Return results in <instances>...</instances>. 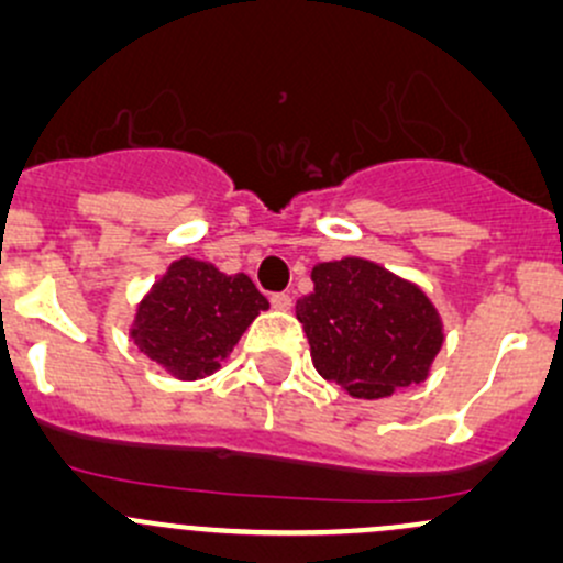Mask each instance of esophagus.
Returning <instances> with one entry per match:
<instances>
[{"label": "esophagus", "mask_w": 563, "mask_h": 563, "mask_svg": "<svg viewBox=\"0 0 563 563\" xmlns=\"http://www.w3.org/2000/svg\"><path fill=\"white\" fill-rule=\"evenodd\" d=\"M272 307L280 312H288L294 307V297L291 294H272Z\"/></svg>", "instance_id": "esophagus-1"}]
</instances>
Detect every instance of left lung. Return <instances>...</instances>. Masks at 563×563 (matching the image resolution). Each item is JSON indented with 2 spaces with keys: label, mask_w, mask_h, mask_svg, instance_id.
I'll return each instance as SVG.
<instances>
[{
  "label": "left lung",
  "mask_w": 563,
  "mask_h": 563,
  "mask_svg": "<svg viewBox=\"0 0 563 563\" xmlns=\"http://www.w3.org/2000/svg\"><path fill=\"white\" fill-rule=\"evenodd\" d=\"M310 277L316 288L297 301V318L318 375L356 399L429 377L445 329L418 283L358 256L316 264Z\"/></svg>",
  "instance_id": "1"
}]
</instances>
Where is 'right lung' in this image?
I'll list each match as a JSON object with an SVG mask.
<instances>
[{
	"mask_svg": "<svg viewBox=\"0 0 563 563\" xmlns=\"http://www.w3.org/2000/svg\"><path fill=\"white\" fill-rule=\"evenodd\" d=\"M262 310L269 301L245 272L183 256L140 299L129 336L167 375L199 380L221 369Z\"/></svg>",
	"mask_w": 563,
	"mask_h": 563,
	"instance_id": "add662e5",
	"label": "right lung"
}]
</instances>
